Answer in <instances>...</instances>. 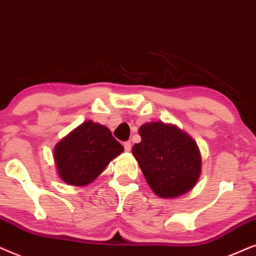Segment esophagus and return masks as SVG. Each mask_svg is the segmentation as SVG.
<instances>
[{"mask_svg": "<svg viewBox=\"0 0 256 256\" xmlns=\"http://www.w3.org/2000/svg\"><path fill=\"white\" fill-rule=\"evenodd\" d=\"M131 142H124V148L126 152H130L131 151Z\"/></svg>", "mask_w": 256, "mask_h": 256, "instance_id": "esophagus-1", "label": "esophagus"}]
</instances>
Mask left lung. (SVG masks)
<instances>
[{"label": "left lung", "instance_id": "left-lung-1", "mask_svg": "<svg viewBox=\"0 0 256 256\" xmlns=\"http://www.w3.org/2000/svg\"><path fill=\"white\" fill-rule=\"evenodd\" d=\"M140 142L132 148L142 174L153 192L164 199L182 196L202 174V154L194 139L176 125L145 122Z\"/></svg>", "mask_w": 256, "mask_h": 256}]
</instances>
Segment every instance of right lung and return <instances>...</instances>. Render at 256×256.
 <instances>
[{"mask_svg": "<svg viewBox=\"0 0 256 256\" xmlns=\"http://www.w3.org/2000/svg\"><path fill=\"white\" fill-rule=\"evenodd\" d=\"M124 148L106 126L86 120L60 139L54 148L57 173L71 186H86L104 171Z\"/></svg>", "mask_w": 256, "mask_h": 256, "instance_id": "right-lung-1", "label": "right lung"}]
</instances>
